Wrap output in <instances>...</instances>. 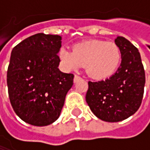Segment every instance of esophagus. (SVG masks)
I'll return each instance as SVG.
<instances>
[{
  "label": "esophagus",
  "instance_id": "34e87169",
  "mask_svg": "<svg viewBox=\"0 0 150 150\" xmlns=\"http://www.w3.org/2000/svg\"><path fill=\"white\" fill-rule=\"evenodd\" d=\"M80 79H81V77H80L79 75H75V77H74V82H77V81H79Z\"/></svg>",
  "mask_w": 150,
  "mask_h": 150
}]
</instances>
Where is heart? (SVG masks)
<instances>
[{
	"instance_id": "heart-1",
	"label": "heart",
	"mask_w": 150,
	"mask_h": 150,
	"mask_svg": "<svg viewBox=\"0 0 150 150\" xmlns=\"http://www.w3.org/2000/svg\"><path fill=\"white\" fill-rule=\"evenodd\" d=\"M58 57L62 68L73 71L86 65L88 75L96 80H104L113 75L122 61V50L113 42L91 40L77 43L73 51L61 48Z\"/></svg>"
}]
</instances>
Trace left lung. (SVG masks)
<instances>
[{
  "instance_id": "obj_1",
  "label": "left lung",
  "mask_w": 150,
  "mask_h": 150,
  "mask_svg": "<svg viewBox=\"0 0 150 150\" xmlns=\"http://www.w3.org/2000/svg\"><path fill=\"white\" fill-rule=\"evenodd\" d=\"M122 62L105 81H88L86 102L99 119L117 122L133 115L140 108L145 85V72L138 49L129 40L117 36Z\"/></svg>"
}]
</instances>
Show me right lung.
<instances>
[{"mask_svg": "<svg viewBox=\"0 0 150 150\" xmlns=\"http://www.w3.org/2000/svg\"><path fill=\"white\" fill-rule=\"evenodd\" d=\"M62 36L34 35L13 48L7 74L8 96L16 115L34 126L55 122L73 86V74L62 72L57 55Z\"/></svg>", "mask_w": 150, "mask_h": 150, "instance_id": "right-lung-1", "label": "right lung"}]
</instances>
